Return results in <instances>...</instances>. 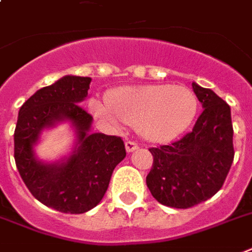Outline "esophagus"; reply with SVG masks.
<instances>
[{
  "instance_id": "obj_1",
  "label": "esophagus",
  "mask_w": 252,
  "mask_h": 252,
  "mask_svg": "<svg viewBox=\"0 0 252 252\" xmlns=\"http://www.w3.org/2000/svg\"><path fill=\"white\" fill-rule=\"evenodd\" d=\"M136 149H139V145H137V144L133 143V141H126V151L128 152V153L136 151Z\"/></svg>"
}]
</instances>
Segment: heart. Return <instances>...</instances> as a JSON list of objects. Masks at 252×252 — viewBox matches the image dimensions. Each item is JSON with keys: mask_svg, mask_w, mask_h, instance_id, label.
Wrapping results in <instances>:
<instances>
[{"mask_svg": "<svg viewBox=\"0 0 252 252\" xmlns=\"http://www.w3.org/2000/svg\"><path fill=\"white\" fill-rule=\"evenodd\" d=\"M90 107L109 126L137 124L145 140L166 143L191 124L198 103L194 92L184 86L144 84L116 88L107 96V104L92 100Z\"/></svg>", "mask_w": 252, "mask_h": 252, "instance_id": "1", "label": "heart"}]
</instances>
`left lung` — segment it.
Returning <instances> with one entry per match:
<instances>
[{"mask_svg": "<svg viewBox=\"0 0 252 252\" xmlns=\"http://www.w3.org/2000/svg\"><path fill=\"white\" fill-rule=\"evenodd\" d=\"M202 113L193 130L170 145L151 148L148 189L165 206L188 209L222 188L234 160L231 111L216 92L193 83Z\"/></svg>", "mask_w": 252, "mask_h": 252, "instance_id": "8db88e82", "label": "left lung"}]
</instances>
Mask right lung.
<instances>
[{"instance_id":"1","label":"right lung","mask_w":252,"mask_h":252,"mask_svg":"<svg viewBox=\"0 0 252 252\" xmlns=\"http://www.w3.org/2000/svg\"><path fill=\"white\" fill-rule=\"evenodd\" d=\"M90 83L88 76L66 75L38 90L18 112L14 158L21 178L39 202L61 213L82 214L95 207L126 155L120 137L90 132L92 116L79 105ZM63 121L70 123L77 136L70 156L55 163L39 160L33 147L41 132Z\"/></svg>"}]
</instances>
